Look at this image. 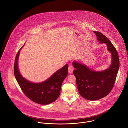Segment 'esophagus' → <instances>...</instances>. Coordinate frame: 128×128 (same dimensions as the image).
Segmentation results:
<instances>
[{"instance_id":"1","label":"esophagus","mask_w":128,"mask_h":128,"mask_svg":"<svg viewBox=\"0 0 128 128\" xmlns=\"http://www.w3.org/2000/svg\"><path fill=\"white\" fill-rule=\"evenodd\" d=\"M74 68L72 66L70 65L68 67V73L70 74H72L73 71H74Z\"/></svg>"}]
</instances>
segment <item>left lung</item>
Masks as SVG:
<instances>
[{
	"label": "left lung",
	"instance_id": "obj_1",
	"mask_svg": "<svg viewBox=\"0 0 128 128\" xmlns=\"http://www.w3.org/2000/svg\"><path fill=\"white\" fill-rule=\"evenodd\" d=\"M100 44H105L111 54V65L102 71L92 70L84 63L76 61L72 62L75 70L73 74L76 79L79 94L90 100H96L107 96L113 88L120 67L118 54L111 42L104 35L93 31Z\"/></svg>",
	"mask_w": 128,
	"mask_h": 128
}]
</instances>
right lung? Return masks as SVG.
I'll list each match as a JSON object with an SVG mask.
<instances>
[{"label": "right lung", "instance_id": "add662e5", "mask_svg": "<svg viewBox=\"0 0 128 128\" xmlns=\"http://www.w3.org/2000/svg\"><path fill=\"white\" fill-rule=\"evenodd\" d=\"M15 58L14 74L15 78L24 93L33 102L40 104H50L58 98L62 84L68 75V64L56 72L44 82L33 83L23 77L18 68V59L20 50Z\"/></svg>", "mask_w": 128, "mask_h": 128}]
</instances>
